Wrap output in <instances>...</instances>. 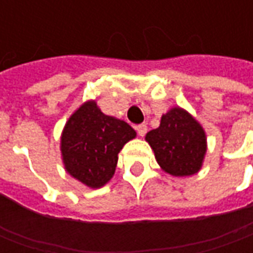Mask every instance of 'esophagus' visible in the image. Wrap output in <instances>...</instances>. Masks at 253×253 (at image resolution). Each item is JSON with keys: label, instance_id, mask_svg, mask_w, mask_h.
I'll list each match as a JSON object with an SVG mask.
<instances>
[{"label": "esophagus", "instance_id": "1", "mask_svg": "<svg viewBox=\"0 0 253 253\" xmlns=\"http://www.w3.org/2000/svg\"><path fill=\"white\" fill-rule=\"evenodd\" d=\"M146 131H148V126H146L145 123H142V125H138L137 132H138V135H139V137H145Z\"/></svg>", "mask_w": 253, "mask_h": 253}]
</instances>
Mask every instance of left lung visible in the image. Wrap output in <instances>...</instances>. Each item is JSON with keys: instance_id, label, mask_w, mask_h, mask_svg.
Here are the masks:
<instances>
[{"instance_id": "left-lung-1", "label": "left lung", "mask_w": 253, "mask_h": 253, "mask_svg": "<svg viewBox=\"0 0 253 253\" xmlns=\"http://www.w3.org/2000/svg\"><path fill=\"white\" fill-rule=\"evenodd\" d=\"M159 165L173 176H190L201 169L206 153V134L187 111L172 108L159 128L146 134Z\"/></svg>"}]
</instances>
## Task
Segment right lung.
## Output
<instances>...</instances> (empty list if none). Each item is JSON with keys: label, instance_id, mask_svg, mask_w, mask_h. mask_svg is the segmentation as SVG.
<instances>
[{"label": "right lung", "instance_id": "right-lung-1", "mask_svg": "<svg viewBox=\"0 0 253 253\" xmlns=\"http://www.w3.org/2000/svg\"><path fill=\"white\" fill-rule=\"evenodd\" d=\"M126 122L104 115L94 101H86L67 121L61 139L65 168L90 188H100L115 173L118 153L135 138Z\"/></svg>", "mask_w": 253, "mask_h": 253}]
</instances>
